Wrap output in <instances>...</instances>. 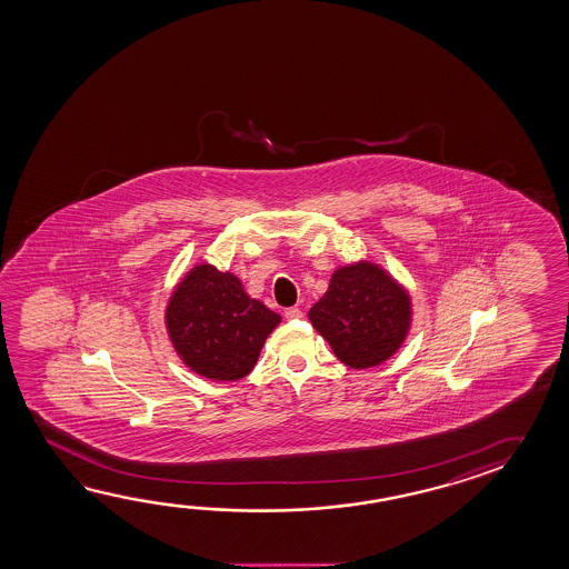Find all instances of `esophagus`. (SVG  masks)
Segmentation results:
<instances>
[{"mask_svg": "<svg viewBox=\"0 0 569 569\" xmlns=\"http://www.w3.org/2000/svg\"><path fill=\"white\" fill-rule=\"evenodd\" d=\"M284 317L289 320H297V318H302V310L299 307H290V309L284 310Z\"/></svg>", "mask_w": 569, "mask_h": 569, "instance_id": "34e87169", "label": "esophagus"}]
</instances>
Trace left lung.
Listing matches in <instances>:
<instances>
[{
	"mask_svg": "<svg viewBox=\"0 0 569 569\" xmlns=\"http://www.w3.org/2000/svg\"><path fill=\"white\" fill-rule=\"evenodd\" d=\"M309 318L340 362L370 368L402 347L412 305L405 287L385 269L360 260L332 272L325 297L310 309Z\"/></svg>",
	"mask_w": 569,
	"mask_h": 569,
	"instance_id": "8db88e82",
	"label": "left lung"
}]
</instances>
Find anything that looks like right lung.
Instances as JSON below:
<instances>
[{
    "label": "right lung",
    "mask_w": 569,
    "mask_h": 569,
    "mask_svg": "<svg viewBox=\"0 0 569 569\" xmlns=\"http://www.w3.org/2000/svg\"><path fill=\"white\" fill-rule=\"evenodd\" d=\"M280 317L242 289L232 272L197 264L174 287L164 325L177 355L197 375L241 380L251 372Z\"/></svg>",
    "instance_id": "obj_1"
}]
</instances>
